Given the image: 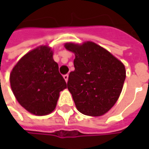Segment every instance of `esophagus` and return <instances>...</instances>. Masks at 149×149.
<instances>
[{
  "instance_id": "34e87169",
  "label": "esophagus",
  "mask_w": 149,
  "mask_h": 149,
  "mask_svg": "<svg viewBox=\"0 0 149 149\" xmlns=\"http://www.w3.org/2000/svg\"><path fill=\"white\" fill-rule=\"evenodd\" d=\"M63 77H64V79H65V80L67 82V81H68V79H69V74H65Z\"/></svg>"
}]
</instances>
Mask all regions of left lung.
I'll return each instance as SVG.
<instances>
[{
	"label": "left lung",
	"mask_w": 149,
	"mask_h": 149,
	"mask_svg": "<svg viewBox=\"0 0 149 149\" xmlns=\"http://www.w3.org/2000/svg\"><path fill=\"white\" fill-rule=\"evenodd\" d=\"M65 46L75 54L74 70L70 73L66 87L77 109L89 116L104 114L121 94L126 77L123 63L94 42Z\"/></svg>",
	"instance_id": "8db88e82"
}]
</instances>
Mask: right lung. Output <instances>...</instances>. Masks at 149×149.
<instances>
[{
	"label": "right lung",
	"mask_w": 149,
	"mask_h": 149,
	"mask_svg": "<svg viewBox=\"0 0 149 149\" xmlns=\"http://www.w3.org/2000/svg\"><path fill=\"white\" fill-rule=\"evenodd\" d=\"M10 87L23 108L36 115L49 114L55 109L66 82L47 46H40L24 55L10 74Z\"/></svg>",
	"instance_id": "add662e5"
}]
</instances>
